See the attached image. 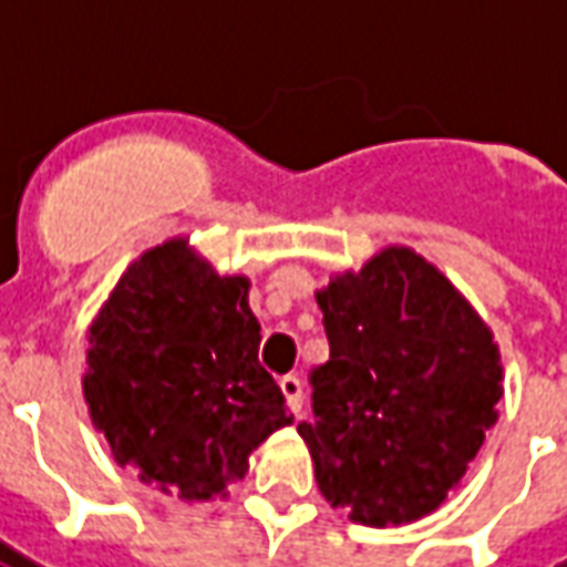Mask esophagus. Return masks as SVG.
<instances>
[{"label": "esophagus", "mask_w": 567, "mask_h": 567, "mask_svg": "<svg viewBox=\"0 0 567 567\" xmlns=\"http://www.w3.org/2000/svg\"><path fill=\"white\" fill-rule=\"evenodd\" d=\"M279 385H282L285 404H288V410H291V413H300V410H303V382L297 380L295 373H291V377H282V380H279Z\"/></svg>", "instance_id": "esophagus-1"}]
</instances>
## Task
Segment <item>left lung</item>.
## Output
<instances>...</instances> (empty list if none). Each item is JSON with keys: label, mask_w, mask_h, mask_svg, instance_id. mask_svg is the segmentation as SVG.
Returning <instances> with one entry per match:
<instances>
[{"label": "left lung", "mask_w": 567, "mask_h": 567, "mask_svg": "<svg viewBox=\"0 0 567 567\" xmlns=\"http://www.w3.org/2000/svg\"><path fill=\"white\" fill-rule=\"evenodd\" d=\"M331 358L312 368L307 440L333 507L364 525L437 511L501 401V355L450 279L410 248H385L319 291Z\"/></svg>", "instance_id": "1"}]
</instances>
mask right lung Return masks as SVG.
Here are the masks:
<instances>
[{"mask_svg":"<svg viewBox=\"0 0 567 567\" xmlns=\"http://www.w3.org/2000/svg\"><path fill=\"white\" fill-rule=\"evenodd\" d=\"M84 398L117 464L142 483L212 501L291 425L260 368L248 279L218 276L182 239L145 251L91 324Z\"/></svg>","mask_w":567,"mask_h":567,"instance_id":"obj_1","label":"right lung"}]
</instances>
